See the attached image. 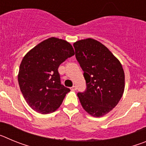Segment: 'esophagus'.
I'll return each instance as SVG.
<instances>
[{
    "label": "esophagus",
    "instance_id": "1",
    "mask_svg": "<svg viewBox=\"0 0 146 146\" xmlns=\"http://www.w3.org/2000/svg\"><path fill=\"white\" fill-rule=\"evenodd\" d=\"M71 90H72V91H76V90H77V86H72V87L71 88Z\"/></svg>",
    "mask_w": 146,
    "mask_h": 146
}]
</instances>
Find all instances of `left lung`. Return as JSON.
<instances>
[{"mask_svg": "<svg viewBox=\"0 0 146 146\" xmlns=\"http://www.w3.org/2000/svg\"><path fill=\"white\" fill-rule=\"evenodd\" d=\"M73 46L87 86L85 92L77 94L81 105L91 116H104L123 96L125 75L122 65L108 47L94 38L79 40Z\"/></svg>", "mask_w": 146, "mask_h": 146, "instance_id": "1", "label": "left lung"}]
</instances>
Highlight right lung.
<instances>
[{
    "label": "right lung",
    "instance_id": "right-lung-1",
    "mask_svg": "<svg viewBox=\"0 0 146 146\" xmlns=\"http://www.w3.org/2000/svg\"><path fill=\"white\" fill-rule=\"evenodd\" d=\"M74 55L70 43L51 37L40 42L23 57L18 82L23 97L33 110L48 114L60 106L70 90L60 84L58 69Z\"/></svg>",
    "mask_w": 146,
    "mask_h": 146
}]
</instances>
